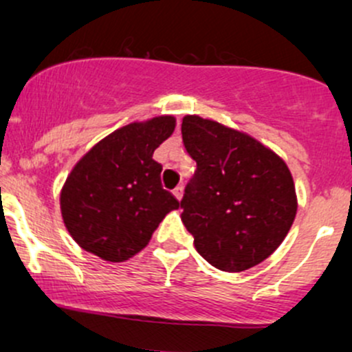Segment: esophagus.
<instances>
[{
	"label": "esophagus",
	"instance_id": "obj_1",
	"mask_svg": "<svg viewBox=\"0 0 352 352\" xmlns=\"http://www.w3.org/2000/svg\"><path fill=\"white\" fill-rule=\"evenodd\" d=\"M172 194H173V197H175L177 200H182V197H184V188H182V187H175V188H173Z\"/></svg>",
	"mask_w": 352,
	"mask_h": 352
}]
</instances>
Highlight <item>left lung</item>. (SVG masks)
Wrapping results in <instances>:
<instances>
[{
    "label": "left lung",
    "instance_id": "obj_1",
    "mask_svg": "<svg viewBox=\"0 0 352 352\" xmlns=\"http://www.w3.org/2000/svg\"><path fill=\"white\" fill-rule=\"evenodd\" d=\"M182 140L197 170L180 200V217L197 252L226 272L261 264L296 219L291 170L250 135L199 115L184 117Z\"/></svg>",
    "mask_w": 352,
    "mask_h": 352
}]
</instances>
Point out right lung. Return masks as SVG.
Instances as JSON below:
<instances>
[{"label": "right lung", "mask_w": 352, "mask_h": 352, "mask_svg": "<svg viewBox=\"0 0 352 352\" xmlns=\"http://www.w3.org/2000/svg\"><path fill=\"white\" fill-rule=\"evenodd\" d=\"M173 130L172 115L129 123L76 162L60 192V208L82 249L108 262L129 261L179 208V200L162 188V165L153 160Z\"/></svg>", "instance_id": "right-lung-1"}]
</instances>
